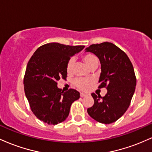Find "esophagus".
<instances>
[{
	"mask_svg": "<svg viewBox=\"0 0 152 152\" xmlns=\"http://www.w3.org/2000/svg\"><path fill=\"white\" fill-rule=\"evenodd\" d=\"M80 96H81V97H83V96H86V94L84 93H81L80 94Z\"/></svg>",
	"mask_w": 152,
	"mask_h": 152,
	"instance_id": "1",
	"label": "esophagus"
}]
</instances>
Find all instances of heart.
Listing matches in <instances>:
<instances>
[{"label": "heart", "mask_w": 152, "mask_h": 152, "mask_svg": "<svg viewBox=\"0 0 152 152\" xmlns=\"http://www.w3.org/2000/svg\"><path fill=\"white\" fill-rule=\"evenodd\" d=\"M82 59L83 61L86 63V64L91 69H96L99 65V58L96 56L93 53H86L82 56ZM74 59L71 58L68 61L67 64H66V71L68 74H70L72 72L73 67H74ZM92 83V81L90 79L83 78H77L74 81V84L77 88L81 90H86L88 89Z\"/></svg>", "instance_id": "1"}]
</instances>
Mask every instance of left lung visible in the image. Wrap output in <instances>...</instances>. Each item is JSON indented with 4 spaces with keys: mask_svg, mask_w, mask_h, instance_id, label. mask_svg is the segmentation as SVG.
<instances>
[{
    "mask_svg": "<svg viewBox=\"0 0 152 152\" xmlns=\"http://www.w3.org/2000/svg\"><path fill=\"white\" fill-rule=\"evenodd\" d=\"M86 51L99 58L102 73L99 88L107 89L104 97L91 94L94 104L87 112L99 123H113L126 112L135 91L137 78L133 65L126 54L112 43L92 44Z\"/></svg>",
    "mask_w": 152,
    "mask_h": 152,
    "instance_id": "obj_1",
    "label": "left lung"
}]
</instances>
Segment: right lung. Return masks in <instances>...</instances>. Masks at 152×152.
<instances>
[{
	"label": "right lung",
	"mask_w": 152,
	"mask_h": 152,
	"mask_svg": "<svg viewBox=\"0 0 152 152\" xmlns=\"http://www.w3.org/2000/svg\"><path fill=\"white\" fill-rule=\"evenodd\" d=\"M84 47L46 43L35 51L28 63L23 79L26 96L32 112L44 123H61L69 116L72 103L79 99V92L72 88L64 92L58 88L57 81L66 79L68 61Z\"/></svg>",
	"instance_id": "right-lung-1"
}]
</instances>
